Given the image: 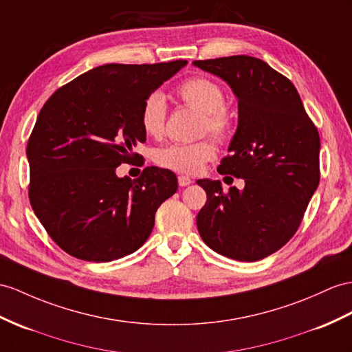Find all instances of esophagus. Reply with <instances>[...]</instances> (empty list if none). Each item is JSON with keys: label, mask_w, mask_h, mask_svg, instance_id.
Here are the masks:
<instances>
[{"label": "esophagus", "mask_w": 352, "mask_h": 352, "mask_svg": "<svg viewBox=\"0 0 352 352\" xmlns=\"http://www.w3.org/2000/svg\"><path fill=\"white\" fill-rule=\"evenodd\" d=\"M177 182H179V186H188L192 181L188 176H184V175H179L177 176Z\"/></svg>", "instance_id": "1"}]
</instances>
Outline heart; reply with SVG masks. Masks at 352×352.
<instances>
[{
  "instance_id": "b5f03b06",
  "label": "heart",
  "mask_w": 352,
  "mask_h": 352,
  "mask_svg": "<svg viewBox=\"0 0 352 352\" xmlns=\"http://www.w3.org/2000/svg\"><path fill=\"white\" fill-rule=\"evenodd\" d=\"M184 104L201 113V131L217 139H224L231 126V116L226 109V94L209 77H191L177 89ZM167 102L161 92H152L144 100L140 111L143 131L151 137H160L164 131ZM215 146L208 140L197 143H175L155 152L157 164L184 175H195L206 161L215 157Z\"/></svg>"
}]
</instances>
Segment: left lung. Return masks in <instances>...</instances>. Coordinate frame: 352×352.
<instances>
[{"mask_svg":"<svg viewBox=\"0 0 352 352\" xmlns=\"http://www.w3.org/2000/svg\"><path fill=\"white\" fill-rule=\"evenodd\" d=\"M192 65L218 76L237 98L239 121L221 175L242 177L243 190L197 181L208 201L197 215L203 242L237 261H256L294 236L320 184V135L294 85L254 56Z\"/></svg>","mask_w":352,"mask_h":352,"instance_id":"1","label":"left lung"}]
</instances>
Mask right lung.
Instances as JSON below:
<instances>
[{
    "label": "right lung",
    "instance_id": "1",
    "mask_svg": "<svg viewBox=\"0 0 352 352\" xmlns=\"http://www.w3.org/2000/svg\"><path fill=\"white\" fill-rule=\"evenodd\" d=\"M186 64L100 65L59 88L40 110L27 146L30 201L67 254L107 263L148 241L177 177L153 166L139 179L118 177L116 167L131 162L133 148L146 140L144 100Z\"/></svg>",
    "mask_w": 352,
    "mask_h": 352
}]
</instances>
